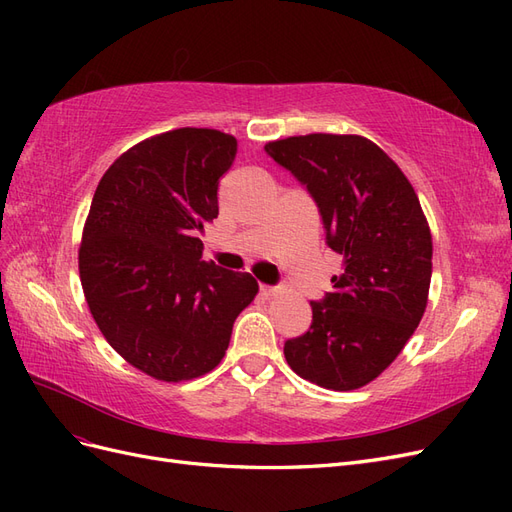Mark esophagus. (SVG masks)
<instances>
[{"mask_svg":"<svg viewBox=\"0 0 512 512\" xmlns=\"http://www.w3.org/2000/svg\"><path fill=\"white\" fill-rule=\"evenodd\" d=\"M260 294L262 297H273V294H277V288L269 284H260Z\"/></svg>","mask_w":512,"mask_h":512,"instance_id":"1","label":"esophagus"}]
</instances>
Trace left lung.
<instances>
[{"instance_id":"1","label":"left lung","mask_w":512,"mask_h":512,"mask_svg":"<svg viewBox=\"0 0 512 512\" xmlns=\"http://www.w3.org/2000/svg\"><path fill=\"white\" fill-rule=\"evenodd\" d=\"M265 151L314 198L327 245L344 256L333 292L312 301L309 331L284 344L286 361L322 389H361L397 359L425 314L433 250L421 203L363 136H290Z\"/></svg>"}]
</instances>
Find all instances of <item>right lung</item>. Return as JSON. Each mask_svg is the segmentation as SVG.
Masks as SVG:
<instances>
[{"instance_id": "1", "label": "right lung", "mask_w": 512, "mask_h": 512, "mask_svg": "<svg viewBox=\"0 0 512 512\" xmlns=\"http://www.w3.org/2000/svg\"><path fill=\"white\" fill-rule=\"evenodd\" d=\"M235 156V136L170 130L119 156L91 200L79 250L89 312L106 342L156 380H192L218 365L258 292L250 273L203 260L198 239L218 218L220 179Z\"/></svg>"}]
</instances>
